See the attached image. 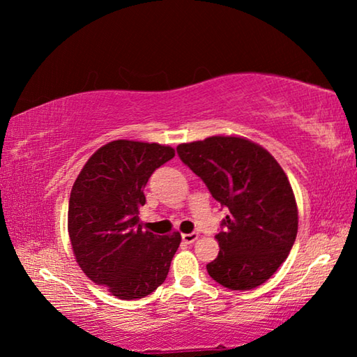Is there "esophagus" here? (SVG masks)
<instances>
[{
    "instance_id": "obj_1",
    "label": "esophagus",
    "mask_w": 357,
    "mask_h": 357,
    "mask_svg": "<svg viewBox=\"0 0 357 357\" xmlns=\"http://www.w3.org/2000/svg\"><path fill=\"white\" fill-rule=\"evenodd\" d=\"M198 239V234L197 233H189V234H183V241L185 244H192L193 241Z\"/></svg>"
}]
</instances>
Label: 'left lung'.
Wrapping results in <instances>:
<instances>
[{"label": "left lung", "instance_id": "8db88e82", "mask_svg": "<svg viewBox=\"0 0 357 357\" xmlns=\"http://www.w3.org/2000/svg\"><path fill=\"white\" fill-rule=\"evenodd\" d=\"M179 159L228 211L215 234L220 252L208 274L229 289L261 285L285 261L298 234V208L285 172L245 138L179 144Z\"/></svg>", "mask_w": 357, "mask_h": 357}]
</instances>
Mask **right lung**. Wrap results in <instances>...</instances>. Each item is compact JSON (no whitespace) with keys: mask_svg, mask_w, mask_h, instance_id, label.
Wrapping results in <instances>:
<instances>
[{"mask_svg":"<svg viewBox=\"0 0 357 357\" xmlns=\"http://www.w3.org/2000/svg\"><path fill=\"white\" fill-rule=\"evenodd\" d=\"M174 149L116 140L89 157L70 192L68 228L77 263L119 299H140L165 282L181 234L143 231V189Z\"/></svg>","mask_w":357,"mask_h":357,"instance_id":"1","label":"right lung"}]
</instances>
